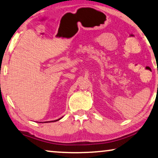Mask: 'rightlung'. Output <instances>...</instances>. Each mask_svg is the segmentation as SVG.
Returning <instances> with one entry per match:
<instances>
[{"mask_svg": "<svg viewBox=\"0 0 158 158\" xmlns=\"http://www.w3.org/2000/svg\"><path fill=\"white\" fill-rule=\"evenodd\" d=\"M60 119H61V118H60ZM60 119H56V120H54V121H52V122H56V121H58V120H59Z\"/></svg>", "mask_w": 158, "mask_h": 158, "instance_id": "add662e5", "label": "right lung"}]
</instances>
